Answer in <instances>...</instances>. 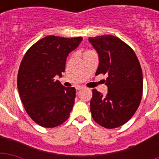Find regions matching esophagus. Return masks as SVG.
Returning a JSON list of instances; mask_svg holds the SVG:
<instances>
[{"mask_svg":"<svg viewBox=\"0 0 159 159\" xmlns=\"http://www.w3.org/2000/svg\"><path fill=\"white\" fill-rule=\"evenodd\" d=\"M76 89H77V90H81V89H83L84 88H83V86H77V87H76Z\"/></svg>","mask_w":159,"mask_h":159,"instance_id":"esophagus-1","label":"esophagus"}]
</instances>
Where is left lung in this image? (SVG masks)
<instances>
[{
	"label": "left lung",
	"instance_id": "obj_1",
	"mask_svg": "<svg viewBox=\"0 0 159 159\" xmlns=\"http://www.w3.org/2000/svg\"><path fill=\"white\" fill-rule=\"evenodd\" d=\"M99 55L95 75L107 74L106 95L93 89L90 111L93 120L107 129L123 125L133 117L142 97L143 76L134 50L116 36L89 37Z\"/></svg>",
	"mask_w": 159,
	"mask_h": 159
}]
</instances>
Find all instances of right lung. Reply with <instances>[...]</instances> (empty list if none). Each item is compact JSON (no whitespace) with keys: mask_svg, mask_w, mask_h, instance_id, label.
<instances>
[{"mask_svg":"<svg viewBox=\"0 0 159 159\" xmlns=\"http://www.w3.org/2000/svg\"><path fill=\"white\" fill-rule=\"evenodd\" d=\"M83 37L49 36L26 52L18 73V89L26 112L44 128H54L68 119L76 98L75 88H66L61 77L69 53Z\"/></svg>","mask_w":159,"mask_h":159,"instance_id":"1","label":"right lung"}]
</instances>
